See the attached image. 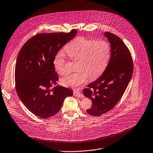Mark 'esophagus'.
I'll return each instance as SVG.
<instances>
[{"instance_id":"34e87169","label":"esophagus","mask_w":153,"mask_h":153,"mask_svg":"<svg viewBox=\"0 0 153 153\" xmlns=\"http://www.w3.org/2000/svg\"><path fill=\"white\" fill-rule=\"evenodd\" d=\"M74 95L76 97H83V94L82 93H81V92L78 90H74Z\"/></svg>"}]
</instances>
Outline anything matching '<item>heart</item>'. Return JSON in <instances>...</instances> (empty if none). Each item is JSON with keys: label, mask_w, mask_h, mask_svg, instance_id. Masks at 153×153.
Wrapping results in <instances>:
<instances>
[{"label": "heart", "mask_w": 153, "mask_h": 153, "mask_svg": "<svg viewBox=\"0 0 153 153\" xmlns=\"http://www.w3.org/2000/svg\"><path fill=\"white\" fill-rule=\"evenodd\" d=\"M69 58L76 61L77 71L63 78L61 83L65 87L76 88L87 82L88 76L91 79L99 76L107 66L111 56V48L105 41L79 37L65 47ZM68 58L65 53L59 51L54 60L56 72L65 75L68 74L66 68Z\"/></svg>", "instance_id": "1"}]
</instances>
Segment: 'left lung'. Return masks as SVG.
<instances>
[{
  "label": "left lung",
  "instance_id": "8db88e82",
  "mask_svg": "<svg viewBox=\"0 0 153 153\" xmlns=\"http://www.w3.org/2000/svg\"><path fill=\"white\" fill-rule=\"evenodd\" d=\"M111 44V58L102 75L84 88V96L92 101L88 114L99 116L111 111L117 104L125 92L131 79L133 62L131 53L117 35L104 34Z\"/></svg>",
  "mask_w": 153,
  "mask_h": 153
}]
</instances>
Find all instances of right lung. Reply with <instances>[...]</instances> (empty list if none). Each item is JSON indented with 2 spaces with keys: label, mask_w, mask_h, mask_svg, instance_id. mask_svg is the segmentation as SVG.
I'll return each instance as SVG.
<instances>
[{
  "label": "right lung",
  "mask_w": 153,
  "mask_h": 153,
  "mask_svg": "<svg viewBox=\"0 0 153 153\" xmlns=\"http://www.w3.org/2000/svg\"><path fill=\"white\" fill-rule=\"evenodd\" d=\"M77 31L69 33H38L21 48L16 65V88L19 98L33 114L48 118L61 109L64 100L72 90L56 86L59 76L54 60L59 51L73 39Z\"/></svg>",
  "instance_id": "add662e5"
}]
</instances>
